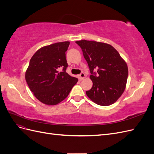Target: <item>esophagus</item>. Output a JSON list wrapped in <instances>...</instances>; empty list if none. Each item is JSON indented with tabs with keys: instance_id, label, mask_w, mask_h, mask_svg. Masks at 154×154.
I'll use <instances>...</instances> for the list:
<instances>
[{
	"instance_id": "34e87169",
	"label": "esophagus",
	"mask_w": 154,
	"mask_h": 154,
	"mask_svg": "<svg viewBox=\"0 0 154 154\" xmlns=\"http://www.w3.org/2000/svg\"><path fill=\"white\" fill-rule=\"evenodd\" d=\"M85 78V74L83 73V72H82L80 75H79V80H80V81L81 80H82L83 79H84Z\"/></svg>"
}]
</instances>
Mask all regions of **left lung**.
<instances>
[{
	"mask_svg": "<svg viewBox=\"0 0 154 154\" xmlns=\"http://www.w3.org/2000/svg\"><path fill=\"white\" fill-rule=\"evenodd\" d=\"M87 62L92 87L86 91L91 100L101 106L114 103L124 92L127 85V64L114 47L109 44L91 40H79ZM94 71H97V73Z\"/></svg>",
	"mask_w": 154,
	"mask_h": 154,
	"instance_id": "obj_1",
	"label": "left lung"
}]
</instances>
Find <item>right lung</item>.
Returning a JSON list of instances; mask_svg holds the SVG:
<instances>
[{"mask_svg": "<svg viewBox=\"0 0 154 154\" xmlns=\"http://www.w3.org/2000/svg\"><path fill=\"white\" fill-rule=\"evenodd\" d=\"M68 41L44 46L31 57L25 78L31 91L42 103L55 105L64 100L78 82L66 70ZM63 69L61 72L59 70Z\"/></svg>", "mask_w": 154, "mask_h": 154, "instance_id": "1", "label": "right lung"}]
</instances>
